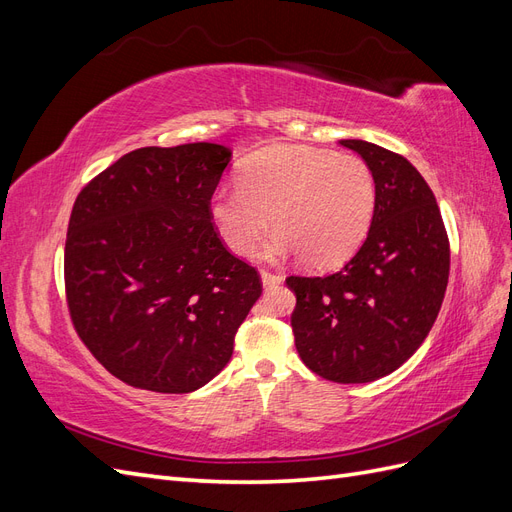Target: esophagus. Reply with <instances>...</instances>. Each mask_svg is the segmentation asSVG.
Segmentation results:
<instances>
[{
    "label": "esophagus",
    "mask_w": 512,
    "mask_h": 512,
    "mask_svg": "<svg viewBox=\"0 0 512 512\" xmlns=\"http://www.w3.org/2000/svg\"><path fill=\"white\" fill-rule=\"evenodd\" d=\"M260 280H262V286H265V288H275V286H280L284 282V277L277 275V273H271V271H260Z\"/></svg>",
    "instance_id": "1"
}]
</instances>
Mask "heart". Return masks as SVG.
<instances>
[{
	"label": "heart",
	"instance_id": "b5f03b06",
	"mask_svg": "<svg viewBox=\"0 0 512 512\" xmlns=\"http://www.w3.org/2000/svg\"><path fill=\"white\" fill-rule=\"evenodd\" d=\"M374 207L376 181L361 158L286 145L247 160L239 188L215 192L209 213L232 252L250 254L273 220L267 258L299 252L305 265L327 269L359 247Z\"/></svg>",
	"mask_w": 512,
	"mask_h": 512
}]
</instances>
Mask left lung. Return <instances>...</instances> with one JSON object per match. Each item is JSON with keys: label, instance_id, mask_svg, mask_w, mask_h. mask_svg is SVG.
<instances>
[{"label": "left lung", "instance_id": "8db88e82", "mask_svg": "<svg viewBox=\"0 0 512 512\" xmlns=\"http://www.w3.org/2000/svg\"><path fill=\"white\" fill-rule=\"evenodd\" d=\"M339 143L376 181L367 239L337 273L286 284L297 297L290 324L301 361L331 382L361 384L421 348L442 307L451 250L436 196L406 158L359 138Z\"/></svg>", "mask_w": 512, "mask_h": 512}]
</instances>
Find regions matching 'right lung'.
Listing matches in <instances>:
<instances>
[{
  "label": "right lung",
  "mask_w": 512,
  "mask_h": 512,
  "mask_svg": "<svg viewBox=\"0 0 512 512\" xmlns=\"http://www.w3.org/2000/svg\"><path fill=\"white\" fill-rule=\"evenodd\" d=\"M232 149L143 147L76 198L66 239L70 316L91 354L136 389L192 393L228 365L262 286L211 224Z\"/></svg>",
  "instance_id": "add662e5"
}]
</instances>
